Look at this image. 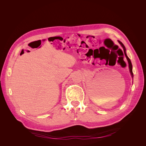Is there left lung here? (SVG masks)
<instances>
[{"instance_id":"left-lung-1","label":"left lung","mask_w":146,"mask_h":146,"mask_svg":"<svg viewBox=\"0 0 146 146\" xmlns=\"http://www.w3.org/2000/svg\"><path fill=\"white\" fill-rule=\"evenodd\" d=\"M119 41V44H120L121 45V46L123 47V52H124V54H125V57L127 58V61H128V63H129V69H130V74H131V76L132 78H133V71H132V64H131V61H130V58H129V57L127 56V54H126V49H125V47L124 46H123V44H122L121 41Z\"/></svg>"}]
</instances>
